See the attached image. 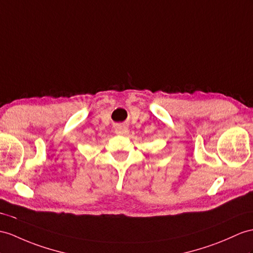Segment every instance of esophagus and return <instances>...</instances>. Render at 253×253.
<instances>
[{
  "label": "esophagus",
  "instance_id": "obj_1",
  "mask_svg": "<svg viewBox=\"0 0 253 253\" xmlns=\"http://www.w3.org/2000/svg\"><path fill=\"white\" fill-rule=\"evenodd\" d=\"M116 134H118V135H126V134H128L127 127L123 126H117V127H116Z\"/></svg>",
  "mask_w": 253,
  "mask_h": 253
}]
</instances>
